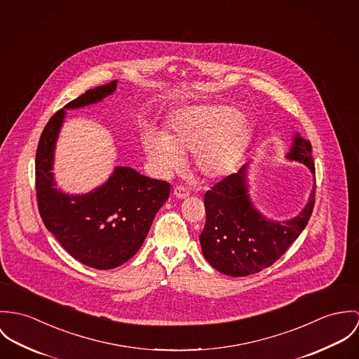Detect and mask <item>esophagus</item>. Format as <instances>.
I'll list each match as a JSON object with an SVG mask.
<instances>
[{
  "instance_id": "1",
  "label": "esophagus",
  "mask_w": 359,
  "mask_h": 359,
  "mask_svg": "<svg viewBox=\"0 0 359 359\" xmlns=\"http://www.w3.org/2000/svg\"><path fill=\"white\" fill-rule=\"evenodd\" d=\"M173 196H175L176 198H187V197L190 196V190L186 189V187H183V186H176L175 190H173Z\"/></svg>"
}]
</instances>
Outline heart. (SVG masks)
Returning a JSON list of instances; mask_svg holds the SVG:
<instances>
[{
	"label": "heart",
	"instance_id": "b5f03b06",
	"mask_svg": "<svg viewBox=\"0 0 359 359\" xmlns=\"http://www.w3.org/2000/svg\"><path fill=\"white\" fill-rule=\"evenodd\" d=\"M250 126L230 106H199L180 111L170 121L166 136L147 132L144 151L162 173L183 166V157L194 153L196 169L203 179L226 177L237 168L249 140Z\"/></svg>",
	"mask_w": 359,
	"mask_h": 359
}]
</instances>
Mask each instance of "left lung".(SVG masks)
I'll return each instance as SVG.
<instances>
[{"label":"left lung","instance_id":"8db88e82","mask_svg":"<svg viewBox=\"0 0 359 359\" xmlns=\"http://www.w3.org/2000/svg\"><path fill=\"white\" fill-rule=\"evenodd\" d=\"M311 143L296 135L289 160L299 161L316 175ZM248 165L229 175L205 193L206 222L199 236L203 257L219 273L231 277L256 274L286 252L307 226L314 203L316 184L306 208L293 219L273 222L259 213L249 198Z\"/></svg>","mask_w":359,"mask_h":359}]
</instances>
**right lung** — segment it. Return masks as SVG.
<instances>
[{"label": "right lung", "instance_id": "right-lung-1", "mask_svg": "<svg viewBox=\"0 0 359 359\" xmlns=\"http://www.w3.org/2000/svg\"><path fill=\"white\" fill-rule=\"evenodd\" d=\"M116 88L117 80L89 89L65 109L100 102ZM65 109L48 121L37 147L36 191L41 219L59 243L82 264L97 270L116 269L140 249L157 212L169 198L170 186L132 168L116 166L113 176L88 194L69 196L57 190L52 163Z\"/></svg>", "mask_w": 359, "mask_h": 359}]
</instances>
